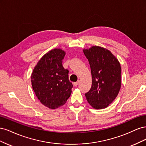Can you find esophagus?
<instances>
[{"label": "esophagus", "mask_w": 146, "mask_h": 146, "mask_svg": "<svg viewBox=\"0 0 146 146\" xmlns=\"http://www.w3.org/2000/svg\"><path fill=\"white\" fill-rule=\"evenodd\" d=\"M79 83H80V80H78L77 82H74V85L75 86H77L78 84H79Z\"/></svg>", "instance_id": "esophagus-1"}]
</instances>
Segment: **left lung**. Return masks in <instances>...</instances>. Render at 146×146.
<instances>
[{
  "mask_svg": "<svg viewBox=\"0 0 146 146\" xmlns=\"http://www.w3.org/2000/svg\"><path fill=\"white\" fill-rule=\"evenodd\" d=\"M83 51L90 63L92 76L91 88L85 94L86 100L94 109L107 108L121 89V64L104 47L94 46Z\"/></svg>",
  "mask_w": 146,
  "mask_h": 146,
  "instance_id": "left-lung-1",
  "label": "left lung"
}]
</instances>
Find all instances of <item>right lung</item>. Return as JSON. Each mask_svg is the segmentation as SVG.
<instances>
[{"instance_id":"obj_1","label":"right lung","mask_w":146,"mask_h":146,"mask_svg":"<svg viewBox=\"0 0 146 146\" xmlns=\"http://www.w3.org/2000/svg\"><path fill=\"white\" fill-rule=\"evenodd\" d=\"M65 55L61 48L48 51L39 60L31 76L35 95L42 105L50 109L63 105L72 92L69 70L62 64Z\"/></svg>"}]
</instances>
